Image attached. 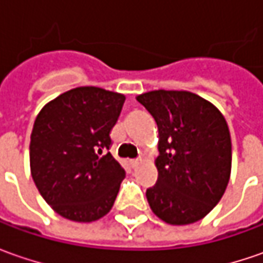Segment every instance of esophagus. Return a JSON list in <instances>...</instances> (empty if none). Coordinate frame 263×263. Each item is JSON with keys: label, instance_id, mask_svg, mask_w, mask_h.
Returning <instances> with one entry per match:
<instances>
[{"label": "esophagus", "instance_id": "obj_1", "mask_svg": "<svg viewBox=\"0 0 263 263\" xmlns=\"http://www.w3.org/2000/svg\"><path fill=\"white\" fill-rule=\"evenodd\" d=\"M140 162H142V159H132V161H130V165H132L133 168H136L139 167V164H140Z\"/></svg>", "mask_w": 263, "mask_h": 263}]
</instances>
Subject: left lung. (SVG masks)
Here are the masks:
<instances>
[{
  "label": "left lung",
  "mask_w": 263,
  "mask_h": 263,
  "mask_svg": "<svg viewBox=\"0 0 263 263\" xmlns=\"http://www.w3.org/2000/svg\"><path fill=\"white\" fill-rule=\"evenodd\" d=\"M136 99L158 126L157 184L146 190L152 212L171 226L205 218L227 189L231 137L214 104L187 90H151Z\"/></svg>",
  "instance_id": "obj_1"
}]
</instances>
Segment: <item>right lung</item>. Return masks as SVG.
Masks as SVG:
<instances>
[{
  "label": "right lung",
  "instance_id": "obj_1",
  "mask_svg": "<svg viewBox=\"0 0 263 263\" xmlns=\"http://www.w3.org/2000/svg\"><path fill=\"white\" fill-rule=\"evenodd\" d=\"M126 96L80 86L49 101L30 135V173L41 196L74 222L105 217L116 202L124 168L108 149L109 132Z\"/></svg>",
  "mask_w": 263,
  "mask_h": 263
}]
</instances>
